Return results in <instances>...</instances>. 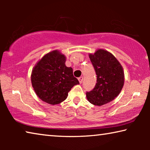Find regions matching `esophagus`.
<instances>
[{"label": "esophagus", "instance_id": "1", "mask_svg": "<svg viewBox=\"0 0 150 150\" xmlns=\"http://www.w3.org/2000/svg\"><path fill=\"white\" fill-rule=\"evenodd\" d=\"M78 80H79V81L80 83H82L83 82V76H81V77H79L78 78Z\"/></svg>", "mask_w": 150, "mask_h": 150}]
</instances>
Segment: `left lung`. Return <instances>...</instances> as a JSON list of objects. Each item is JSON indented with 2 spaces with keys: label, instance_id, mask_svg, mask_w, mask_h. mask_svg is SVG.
Masks as SVG:
<instances>
[{
  "label": "left lung",
  "instance_id": "obj_1",
  "mask_svg": "<svg viewBox=\"0 0 150 150\" xmlns=\"http://www.w3.org/2000/svg\"><path fill=\"white\" fill-rule=\"evenodd\" d=\"M95 68L96 81L95 88L86 96L88 102L102 106L111 102L120 94L124 83L122 66L118 59L103 49H98L88 55Z\"/></svg>",
  "mask_w": 150,
  "mask_h": 150
}]
</instances>
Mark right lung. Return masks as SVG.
Segmentation results:
<instances>
[{
  "label": "right lung",
  "mask_w": 150,
  "mask_h": 150,
  "mask_svg": "<svg viewBox=\"0 0 150 150\" xmlns=\"http://www.w3.org/2000/svg\"><path fill=\"white\" fill-rule=\"evenodd\" d=\"M66 57L59 50L47 53L36 63L31 74V82L36 95L52 105L67 98L71 88L79 84L73 69L65 65Z\"/></svg>",
  "instance_id": "right-lung-1"
}]
</instances>
